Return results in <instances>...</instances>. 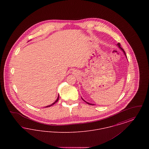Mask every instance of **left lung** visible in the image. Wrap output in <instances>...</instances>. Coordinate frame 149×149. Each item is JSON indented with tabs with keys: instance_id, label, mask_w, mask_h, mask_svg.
<instances>
[{
	"instance_id": "1",
	"label": "left lung",
	"mask_w": 149,
	"mask_h": 149,
	"mask_svg": "<svg viewBox=\"0 0 149 149\" xmlns=\"http://www.w3.org/2000/svg\"><path fill=\"white\" fill-rule=\"evenodd\" d=\"M118 47H120V49H121V50H122V51H123V52H124V54H125V55H126V53H125V51H124V50H123V49H122V47H120V43H118ZM82 99H83V100H84V102H86V103H87V104H89V105H94V104H91V103H88V102H86V101H85V100H84V99H83V98H82Z\"/></svg>"
}]
</instances>
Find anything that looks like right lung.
I'll return each instance as SVG.
<instances>
[{
	"label": "right lung",
	"mask_w": 149,
	"mask_h": 149,
	"mask_svg": "<svg viewBox=\"0 0 149 149\" xmlns=\"http://www.w3.org/2000/svg\"><path fill=\"white\" fill-rule=\"evenodd\" d=\"M58 99H59V95H58V97H57V98L56 100V101H55L54 103H52V104H51V105H49V106H48L45 107H50L52 106V105H54V104H55V103H56L57 102L58 100Z\"/></svg>",
	"instance_id": "right-lung-1"
}]
</instances>
